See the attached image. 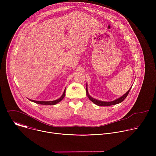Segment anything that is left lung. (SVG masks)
I'll return each mask as SVG.
<instances>
[{
    "mask_svg": "<svg viewBox=\"0 0 156 156\" xmlns=\"http://www.w3.org/2000/svg\"><path fill=\"white\" fill-rule=\"evenodd\" d=\"M131 89V88H130ZM129 90H128V91H127L123 96H122L121 98L114 101H110V102H104V101H99L97 99H95L94 98H93L92 97L90 96V95L89 94L88 91H87V84H86V95L88 97V98L90 99V101H91L94 104L99 105V106H108V105H115L117 104H119L120 102H122L128 96L129 92Z\"/></svg>",
    "mask_w": 156,
    "mask_h": 156,
    "instance_id": "left-lung-1",
    "label": "left lung"
}]
</instances>
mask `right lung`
Masks as SVG:
<instances>
[{"label": "right lung", "instance_id": "obj_1", "mask_svg": "<svg viewBox=\"0 0 156 156\" xmlns=\"http://www.w3.org/2000/svg\"><path fill=\"white\" fill-rule=\"evenodd\" d=\"M65 89L64 92H63L62 96L59 99H57L55 101H33V100H32L31 101L33 102H35L36 104H42V105H55V104H57V103L60 102L64 98V97L65 96Z\"/></svg>", "mask_w": 156, "mask_h": 156}]
</instances>
